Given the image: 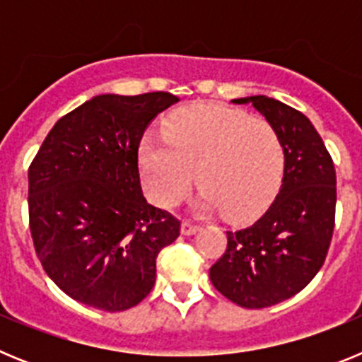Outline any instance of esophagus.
Instances as JSON below:
<instances>
[{
    "mask_svg": "<svg viewBox=\"0 0 362 362\" xmlns=\"http://www.w3.org/2000/svg\"><path fill=\"white\" fill-rule=\"evenodd\" d=\"M197 230H199V225L192 223L190 219H183V223H181V233H183V235H192V233H196Z\"/></svg>",
    "mask_w": 362,
    "mask_h": 362,
    "instance_id": "34e87169",
    "label": "esophagus"
}]
</instances>
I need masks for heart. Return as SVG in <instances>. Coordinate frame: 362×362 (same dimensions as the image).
Returning a JSON list of instances; mask_svg holds the SVG:
<instances>
[{
	"mask_svg": "<svg viewBox=\"0 0 362 362\" xmlns=\"http://www.w3.org/2000/svg\"><path fill=\"white\" fill-rule=\"evenodd\" d=\"M284 159L274 124L214 103L179 108L166 119L165 137L146 136L141 143L143 185L153 203L177 204L197 175L204 206L223 209L232 221H248L267 209L283 179Z\"/></svg>",
	"mask_w": 362,
	"mask_h": 362,
	"instance_id": "b5f03b06",
	"label": "heart"
}]
</instances>
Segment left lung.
<instances>
[{"label":"left lung","instance_id":"8db88e82","mask_svg":"<svg viewBox=\"0 0 362 362\" xmlns=\"http://www.w3.org/2000/svg\"><path fill=\"white\" fill-rule=\"evenodd\" d=\"M276 127L284 146L283 185L263 217L226 232V250L210 281L243 308H267L296 296L325 263L335 226V168L321 136L303 112L264 95L233 99Z\"/></svg>","mask_w":362,"mask_h":362}]
</instances>
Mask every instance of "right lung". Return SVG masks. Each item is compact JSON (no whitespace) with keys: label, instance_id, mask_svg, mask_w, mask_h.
I'll return each instance as SVG.
<instances>
[{"label":"right lung","instance_id":"add662e5","mask_svg":"<svg viewBox=\"0 0 362 362\" xmlns=\"http://www.w3.org/2000/svg\"><path fill=\"white\" fill-rule=\"evenodd\" d=\"M170 92L95 95L57 121L28 166V225L37 259L69 297L105 312L139 305L159 252L181 221L143 196L146 124Z\"/></svg>","mask_w":362,"mask_h":362}]
</instances>
